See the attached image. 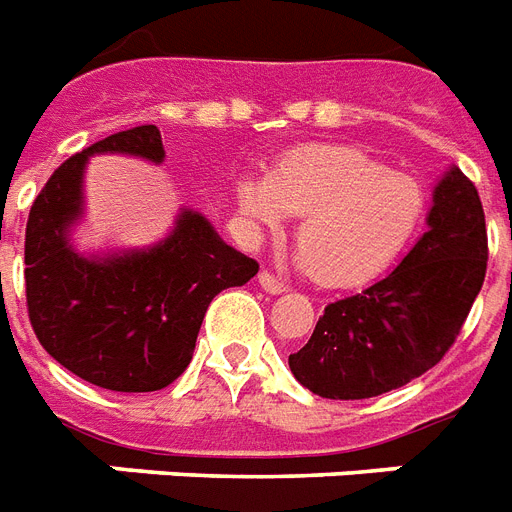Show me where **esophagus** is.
<instances>
[{
    "instance_id": "1",
    "label": "esophagus",
    "mask_w": 512,
    "mask_h": 512,
    "mask_svg": "<svg viewBox=\"0 0 512 512\" xmlns=\"http://www.w3.org/2000/svg\"><path fill=\"white\" fill-rule=\"evenodd\" d=\"M259 285L261 290H267V293H272V296H280V293H285L288 290V285L280 280H275V277L269 275V272H259Z\"/></svg>"
}]
</instances>
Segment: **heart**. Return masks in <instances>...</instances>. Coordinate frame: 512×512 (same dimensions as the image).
I'll return each mask as SVG.
<instances>
[{
    "label": "heart",
    "instance_id": "1",
    "mask_svg": "<svg viewBox=\"0 0 512 512\" xmlns=\"http://www.w3.org/2000/svg\"><path fill=\"white\" fill-rule=\"evenodd\" d=\"M240 214L259 230L296 227L298 264L327 288L362 285L383 275L418 237L428 195L418 177L346 145L290 150L267 177L243 174Z\"/></svg>",
    "mask_w": 512,
    "mask_h": 512
}]
</instances>
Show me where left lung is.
Here are the masks:
<instances>
[{"label": "left lung", "instance_id": "1", "mask_svg": "<svg viewBox=\"0 0 512 512\" xmlns=\"http://www.w3.org/2000/svg\"><path fill=\"white\" fill-rule=\"evenodd\" d=\"M428 230L388 275L325 306L290 372L325 399H370L420 378L455 343L486 275V222L457 166L433 185Z\"/></svg>", "mask_w": 512, "mask_h": 512}]
</instances>
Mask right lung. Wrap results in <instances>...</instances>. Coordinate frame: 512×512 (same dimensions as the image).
Instances as JSON below:
<instances>
[{
    "label": "right lung",
    "mask_w": 512,
    "mask_h": 512,
    "mask_svg": "<svg viewBox=\"0 0 512 512\" xmlns=\"http://www.w3.org/2000/svg\"><path fill=\"white\" fill-rule=\"evenodd\" d=\"M94 155L166 161L158 126H134L49 177L26 227L28 317L49 357L73 375L108 391H161L190 365L214 296L245 285L259 264L187 206L155 243L81 251L73 232L84 222V174Z\"/></svg>",
    "instance_id": "obj_1"
}]
</instances>
